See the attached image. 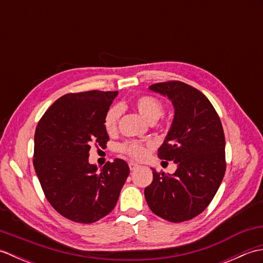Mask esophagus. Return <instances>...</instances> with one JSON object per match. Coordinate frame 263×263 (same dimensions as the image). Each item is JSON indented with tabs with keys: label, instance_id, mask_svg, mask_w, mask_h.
<instances>
[{
	"label": "esophagus",
	"instance_id": "esophagus-1",
	"mask_svg": "<svg viewBox=\"0 0 263 263\" xmlns=\"http://www.w3.org/2000/svg\"><path fill=\"white\" fill-rule=\"evenodd\" d=\"M128 167H130L131 171H136V170L139 168V167H140V166H139L137 163H132V161H131V163H128Z\"/></svg>",
	"mask_w": 263,
	"mask_h": 263
}]
</instances>
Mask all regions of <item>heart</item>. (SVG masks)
I'll return each instance as SVG.
<instances>
[{
    "label": "heart",
    "instance_id": "obj_1",
    "mask_svg": "<svg viewBox=\"0 0 263 263\" xmlns=\"http://www.w3.org/2000/svg\"><path fill=\"white\" fill-rule=\"evenodd\" d=\"M132 106L144 120L150 123L157 121L164 113V104L161 100L150 95H141L132 100ZM121 117V107L113 105L107 109L104 116V127L109 135L115 133L119 125ZM152 147V143H142L138 141H125L119 146V152L127 155L128 157L135 159H142L147 156L148 149Z\"/></svg>",
    "mask_w": 263,
    "mask_h": 263
}]
</instances>
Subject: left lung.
Returning <instances> with one entry per match:
<instances>
[{
  "mask_svg": "<svg viewBox=\"0 0 263 263\" xmlns=\"http://www.w3.org/2000/svg\"><path fill=\"white\" fill-rule=\"evenodd\" d=\"M150 90L167 96L175 108L174 120L158 157L173 160V175L153 171V182L144 189L155 215L172 222L200 215L219 187L226 171L225 135L214 106L197 88L182 81L155 83Z\"/></svg>",
  "mask_w": 263,
  "mask_h": 263,
  "instance_id": "obj_1",
  "label": "left lung"
}]
</instances>
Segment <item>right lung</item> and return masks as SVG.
I'll return each mask as SVG.
<instances>
[{"instance_id":"add662e5","label":"right lung","mask_w":263,"mask_h":263,"mask_svg":"<svg viewBox=\"0 0 263 263\" xmlns=\"http://www.w3.org/2000/svg\"><path fill=\"white\" fill-rule=\"evenodd\" d=\"M117 91L66 93L39 120L35 132L33 167L48 202L60 215L91 224L114 209L130 174L116 158L98 172L88 161L92 144L106 147L109 137L104 116Z\"/></svg>"}]
</instances>
